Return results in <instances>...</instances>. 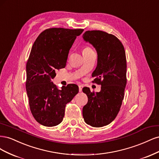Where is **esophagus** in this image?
<instances>
[{
    "mask_svg": "<svg viewBox=\"0 0 159 159\" xmlns=\"http://www.w3.org/2000/svg\"><path fill=\"white\" fill-rule=\"evenodd\" d=\"M82 88H83V86L80 85H79V91H80V92H81V91H82Z\"/></svg>",
    "mask_w": 159,
    "mask_h": 159,
    "instance_id": "esophagus-1",
    "label": "esophagus"
}]
</instances>
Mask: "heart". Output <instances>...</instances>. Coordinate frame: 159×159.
I'll return each mask as SVG.
<instances>
[{"mask_svg": "<svg viewBox=\"0 0 159 159\" xmlns=\"http://www.w3.org/2000/svg\"><path fill=\"white\" fill-rule=\"evenodd\" d=\"M91 50H93L90 47H89V46H84V48H83V50H82V52H83V54L84 53H85V52H89V51H91Z\"/></svg>", "mask_w": 159, "mask_h": 159, "instance_id": "heart-1", "label": "heart"}]
</instances>
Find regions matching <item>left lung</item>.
Here are the masks:
<instances>
[{
	"label": "left lung",
	"mask_w": 159,
	"mask_h": 159,
	"mask_svg": "<svg viewBox=\"0 0 159 159\" xmlns=\"http://www.w3.org/2000/svg\"><path fill=\"white\" fill-rule=\"evenodd\" d=\"M84 39L98 52V64L92 74L93 83L101 85L99 92L83 88L88 102L83 107L85 122L94 127L107 125L116 117L124 99L127 84V60L121 42L101 30H88Z\"/></svg>",
	"instance_id": "obj_1"
}]
</instances>
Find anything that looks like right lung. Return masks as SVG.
<instances>
[{
  "instance_id": "add662e5",
  "label": "right lung",
  "mask_w": 159,
  "mask_h": 159,
  "mask_svg": "<svg viewBox=\"0 0 159 159\" xmlns=\"http://www.w3.org/2000/svg\"><path fill=\"white\" fill-rule=\"evenodd\" d=\"M84 29L50 28L42 32L32 46L26 63V89L30 111L36 121L46 127L60 124L66 104L78 93L76 84L61 89L51 80L56 71L66 67L69 50Z\"/></svg>"
}]
</instances>
